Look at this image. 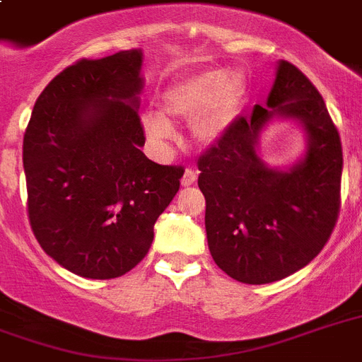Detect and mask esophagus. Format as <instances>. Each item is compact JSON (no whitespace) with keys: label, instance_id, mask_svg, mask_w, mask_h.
Wrapping results in <instances>:
<instances>
[{"label":"esophagus","instance_id":"esophagus-1","mask_svg":"<svg viewBox=\"0 0 362 362\" xmlns=\"http://www.w3.org/2000/svg\"><path fill=\"white\" fill-rule=\"evenodd\" d=\"M195 180H197V175H195V170L193 169H186V173H184V176H182V186H193L195 184Z\"/></svg>","mask_w":362,"mask_h":362}]
</instances>
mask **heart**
Masks as SVG:
<instances>
[{
    "mask_svg": "<svg viewBox=\"0 0 362 362\" xmlns=\"http://www.w3.org/2000/svg\"><path fill=\"white\" fill-rule=\"evenodd\" d=\"M246 95L240 75L209 69L170 84L159 99L161 115L144 116V129L153 142L169 141V118H192L189 133L199 144H214L231 129Z\"/></svg>",
    "mask_w": 362,
    "mask_h": 362,
    "instance_id": "1",
    "label": "heart"
}]
</instances>
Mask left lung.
Wrapping results in <instances>:
<instances>
[{"label":"left lung","instance_id":"left-lung-1","mask_svg":"<svg viewBox=\"0 0 362 362\" xmlns=\"http://www.w3.org/2000/svg\"><path fill=\"white\" fill-rule=\"evenodd\" d=\"M272 117L303 125L307 152L287 171L258 158V136ZM342 142L325 101L303 71L278 62L267 105L240 116L199 158L212 259L242 284L291 276L323 250L340 212Z\"/></svg>","mask_w":362,"mask_h":362}]
</instances>
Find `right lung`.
I'll use <instances>...</instances> for the list:
<instances>
[{
	"label": "right lung",
	"mask_w": 362,
	"mask_h": 362,
	"mask_svg": "<svg viewBox=\"0 0 362 362\" xmlns=\"http://www.w3.org/2000/svg\"><path fill=\"white\" fill-rule=\"evenodd\" d=\"M141 50L78 59L42 90L25 129L31 231L82 278L110 280L141 263L180 189L184 167L141 152Z\"/></svg>",
	"instance_id": "obj_1"
}]
</instances>
